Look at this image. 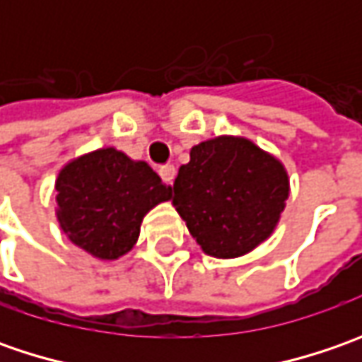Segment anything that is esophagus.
Masks as SVG:
<instances>
[{"label":"esophagus","instance_id":"obj_1","mask_svg":"<svg viewBox=\"0 0 362 362\" xmlns=\"http://www.w3.org/2000/svg\"><path fill=\"white\" fill-rule=\"evenodd\" d=\"M175 173H177V171H175L173 165H165V167H160V169H159L160 179H163V181H165L167 185H171V183H173Z\"/></svg>","mask_w":362,"mask_h":362}]
</instances>
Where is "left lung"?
Instances as JSON below:
<instances>
[{
    "label": "left lung",
    "mask_w": 362,
    "mask_h": 362,
    "mask_svg": "<svg viewBox=\"0 0 362 362\" xmlns=\"http://www.w3.org/2000/svg\"><path fill=\"white\" fill-rule=\"evenodd\" d=\"M179 167L173 205L207 256L240 257L276 230L290 193L284 165L243 136L195 145Z\"/></svg>",
    "instance_id": "obj_1"
}]
</instances>
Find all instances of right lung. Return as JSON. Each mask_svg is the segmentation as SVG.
I'll use <instances>...</instances> for the list:
<instances>
[{"label":"right lung","mask_w":362,"mask_h":362,"mask_svg":"<svg viewBox=\"0 0 362 362\" xmlns=\"http://www.w3.org/2000/svg\"><path fill=\"white\" fill-rule=\"evenodd\" d=\"M56 217L68 240L98 259H119L139 240L143 217L171 199L145 160L115 146L72 159L56 179Z\"/></svg>","instance_id":"obj_1"}]
</instances>
